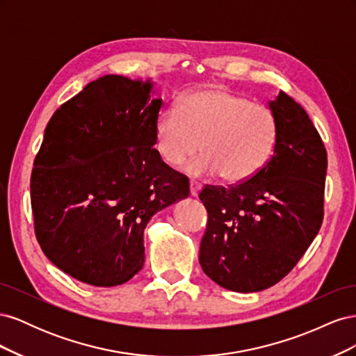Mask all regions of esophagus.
<instances>
[{"mask_svg":"<svg viewBox=\"0 0 356 356\" xmlns=\"http://www.w3.org/2000/svg\"><path fill=\"white\" fill-rule=\"evenodd\" d=\"M200 190V184L196 181H190V195L191 196H197V193Z\"/></svg>","mask_w":356,"mask_h":356,"instance_id":"esophagus-1","label":"esophagus"}]
</instances>
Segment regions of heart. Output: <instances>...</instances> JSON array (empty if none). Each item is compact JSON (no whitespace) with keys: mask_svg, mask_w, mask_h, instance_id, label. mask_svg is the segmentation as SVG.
<instances>
[{"mask_svg":"<svg viewBox=\"0 0 356 356\" xmlns=\"http://www.w3.org/2000/svg\"><path fill=\"white\" fill-rule=\"evenodd\" d=\"M276 141L273 111L221 86L186 95L178 108H163L154 122V145L165 163L179 166L202 148L204 153L187 166L188 174H221L229 182L260 172Z\"/></svg>","mask_w":356,"mask_h":356,"instance_id":"heart-1","label":"heart"}]
</instances>
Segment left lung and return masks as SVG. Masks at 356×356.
<instances>
[{"instance_id":"obj_1","label":"left lung","mask_w":356,"mask_h":356,"mask_svg":"<svg viewBox=\"0 0 356 356\" xmlns=\"http://www.w3.org/2000/svg\"><path fill=\"white\" fill-rule=\"evenodd\" d=\"M277 120L273 156L227 187L204 186L208 211L199 263L213 282L255 293L281 281L305 255L324 220L327 149L303 106L285 92L270 101Z\"/></svg>"}]
</instances>
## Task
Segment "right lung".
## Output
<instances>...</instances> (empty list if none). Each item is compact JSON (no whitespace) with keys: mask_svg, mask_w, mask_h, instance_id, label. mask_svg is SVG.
<instances>
[{"mask_svg":"<svg viewBox=\"0 0 356 356\" xmlns=\"http://www.w3.org/2000/svg\"><path fill=\"white\" fill-rule=\"evenodd\" d=\"M149 81L104 75L51 115L31 174L34 230L62 272L93 286L127 282L144 266L153 215L190 195L188 178L154 145L161 99Z\"/></svg>","mask_w":356,"mask_h":356,"instance_id":"add662e5","label":"right lung"}]
</instances>
